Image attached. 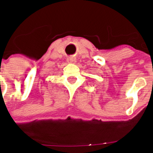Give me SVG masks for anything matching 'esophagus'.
Segmentation results:
<instances>
[{"instance_id":"esophagus-1","label":"esophagus","mask_w":153,"mask_h":153,"mask_svg":"<svg viewBox=\"0 0 153 153\" xmlns=\"http://www.w3.org/2000/svg\"><path fill=\"white\" fill-rule=\"evenodd\" d=\"M67 63H76V59L74 57V56H70V57L67 59Z\"/></svg>"}]
</instances>
